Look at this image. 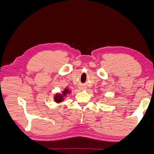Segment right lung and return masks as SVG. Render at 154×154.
I'll return each instance as SVG.
<instances>
[{"label": "right lung", "mask_w": 154, "mask_h": 154, "mask_svg": "<svg viewBox=\"0 0 154 154\" xmlns=\"http://www.w3.org/2000/svg\"><path fill=\"white\" fill-rule=\"evenodd\" d=\"M69 90L66 89H66H65L64 91L62 92V94H56L55 95H54V101H55L57 103H60L61 102H62V101L64 100V97L66 96V94L67 93H69Z\"/></svg>", "instance_id": "add662e5"}]
</instances>
